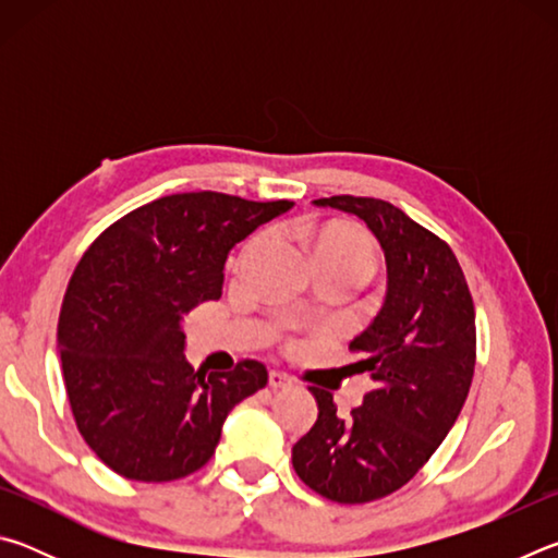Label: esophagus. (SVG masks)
Listing matches in <instances>:
<instances>
[{
    "instance_id": "1",
    "label": "esophagus",
    "mask_w": 558,
    "mask_h": 558,
    "mask_svg": "<svg viewBox=\"0 0 558 558\" xmlns=\"http://www.w3.org/2000/svg\"><path fill=\"white\" fill-rule=\"evenodd\" d=\"M268 384H270V389H286V386L292 384V379H290L288 374H282V372H270L268 374Z\"/></svg>"
}]
</instances>
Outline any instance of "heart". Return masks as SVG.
<instances>
[{
	"instance_id": "1",
	"label": "heart",
	"mask_w": 558,
	"mask_h": 558,
	"mask_svg": "<svg viewBox=\"0 0 558 558\" xmlns=\"http://www.w3.org/2000/svg\"><path fill=\"white\" fill-rule=\"evenodd\" d=\"M268 243V233H256L243 245L239 263H248ZM317 263H352L366 270H374V241L369 233L352 223H329L315 235ZM288 344H298L295 337H288Z\"/></svg>"
}]
</instances>
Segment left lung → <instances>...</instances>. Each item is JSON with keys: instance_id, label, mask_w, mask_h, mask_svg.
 Masks as SVG:
<instances>
[{"instance_id": "8db88e82", "label": "left lung", "mask_w": 558, "mask_h": 558, "mask_svg": "<svg viewBox=\"0 0 558 558\" xmlns=\"http://www.w3.org/2000/svg\"><path fill=\"white\" fill-rule=\"evenodd\" d=\"M315 204L369 226L389 290L381 313L349 344L374 389L339 418L332 393L310 386L319 413L292 446V468L317 495L364 505L413 480L458 421L475 374V305L450 245L393 204L349 194Z\"/></svg>"}]
</instances>
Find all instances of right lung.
<instances>
[{"label":"right lung","instance_id":"add662e5","mask_svg":"<svg viewBox=\"0 0 558 558\" xmlns=\"http://www.w3.org/2000/svg\"><path fill=\"white\" fill-rule=\"evenodd\" d=\"M290 206L221 192L162 196L83 253L56 339L75 426L112 472L137 483L192 475L211 460L233 405L268 384L256 359L194 372L182 317L221 298L229 251Z\"/></svg>","mask_w":558,"mask_h":558}]
</instances>
